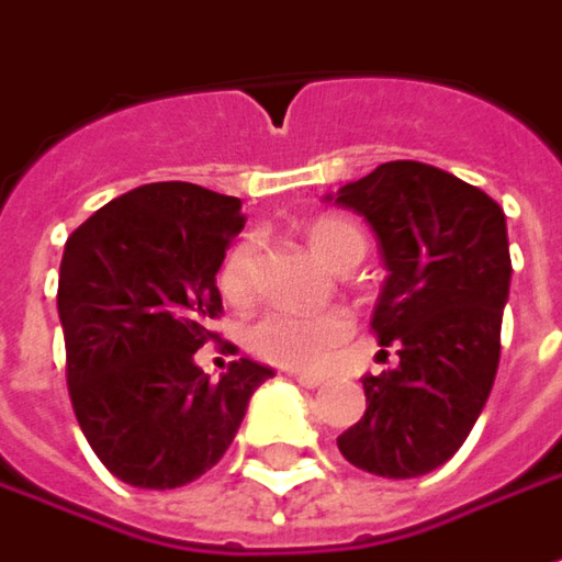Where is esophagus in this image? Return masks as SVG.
<instances>
[{
	"instance_id": "34e87169",
	"label": "esophagus",
	"mask_w": 562,
	"mask_h": 562,
	"mask_svg": "<svg viewBox=\"0 0 562 562\" xmlns=\"http://www.w3.org/2000/svg\"><path fill=\"white\" fill-rule=\"evenodd\" d=\"M292 379H295L299 385H304V389H317V385H323V376H317V373H304V370H292Z\"/></svg>"
}]
</instances>
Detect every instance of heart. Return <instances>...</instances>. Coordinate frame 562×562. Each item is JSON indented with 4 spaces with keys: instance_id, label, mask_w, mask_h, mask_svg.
<instances>
[{
    "instance_id": "obj_1",
    "label": "heart",
    "mask_w": 562,
    "mask_h": 562,
    "mask_svg": "<svg viewBox=\"0 0 562 562\" xmlns=\"http://www.w3.org/2000/svg\"><path fill=\"white\" fill-rule=\"evenodd\" d=\"M307 245L326 267L348 258H363V233L345 217H317L307 226ZM255 289V248L239 243L221 267V292L229 301H245ZM351 336V319L341 311H295L273 307L251 323L248 348L280 367H319L333 348Z\"/></svg>"
}]
</instances>
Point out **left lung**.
<instances>
[{
  "label": "left lung",
  "mask_w": 562,
  "mask_h": 562,
  "mask_svg": "<svg viewBox=\"0 0 562 562\" xmlns=\"http://www.w3.org/2000/svg\"><path fill=\"white\" fill-rule=\"evenodd\" d=\"M329 202L358 211L389 270L373 319L397 367L360 379L367 414L339 436L348 463L416 479L460 451L501 360L510 245L501 204L454 173L389 161Z\"/></svg>",
  "instance_id": "left-lung-1"
}]
</instances>
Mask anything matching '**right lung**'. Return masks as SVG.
Masks as SVG:
<instances>
[{"instance_id": "right-lung-1", "label": "right lung", "mask_w": 562, "mask_h": 562, "mask_svg": "<svg viewBox=\"0 0 562 562\" xmlns=\"http://www.w3.org/2000/svg\"><path fill=\"white\" fill-rule=\"evenodd\" d=\"M243 202L148 183L70 233L58 277L68 392L89 448L133 488H180L233 445L273 367L251 358L211 382L195 351L223 311L217 270Z\"/></svg>"}]
</instances>
